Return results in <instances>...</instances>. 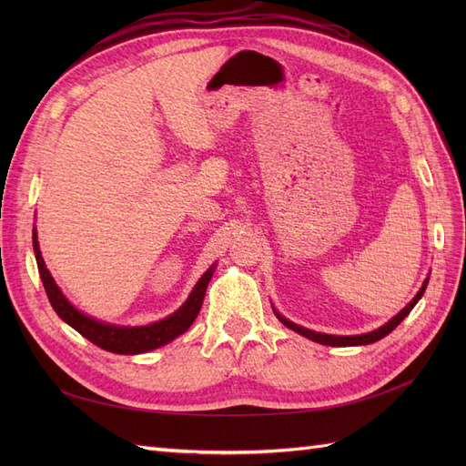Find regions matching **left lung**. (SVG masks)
Instances as JSON below:
<instances>
[{
	"label": "left lung",
	"instance_id": "left-lung-1",
	"mask_svg": "<svg viewBox=\"0 0 466 466\" xmlns=\"http://www.w3.org/2000/svg\"><path fill=\"white\" fill-rule=\"evenodd\" d=\"M428 279H430V278H426V281H424V284H421L420 291L416 293V298H414L410 303H408L397 317H392L389 322L383 324V327H379L377 330L368 332V334H358V336H332V334L313 332V330L303 329V327H299V324H295V322L284 319V317H281V315L276 311V309H274V313H276V317H278L281 322L286 324L288 329H291L293 332H298V334L309 338V340H313V342H319V344H324V346H365V344H373V342L380 340V338H385L387 334H390L394 329L399 327V324L408 317V313L412 311L414 305L421 299V295H424L426 286H428Z\"/></svg>",
	"mask_w": 466,
	"mask_h": 466
}]
</instances>
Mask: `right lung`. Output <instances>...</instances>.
<instances>
[{"label":"right lung","instance_id":"right-lung-1","mask_svg":"<svg viewBox=\"0 0 466 466\" xmlns=\"http://www.w3.org/2000/svg\"><path fill=\"white\" fill-rule=\"evenodd\" d=\"M33 247H35L40 279L42 284H45L50 305L54 311L58 313V317L64 322H67L69 327L76 329L81 336H86L87 340L93 342L95 346L112 351V354H126V356L144 354V351L161 348L171 340H175L177 336L185 334L190 329L194 319L200 313L206 288L216 270V266L209 268V270L198 279V284L194 286L188 299L182 303V307H178V311H175L171 317L146 324V327H116V324H106L101 320H95L93 317H87L86 313L77 311V309L66 299V295L58 286H56V281L50 276L45 260H42L38 241H36V229H33Z\"/></svg>","mask_w":466,"mask_h":466}]
</instances>
